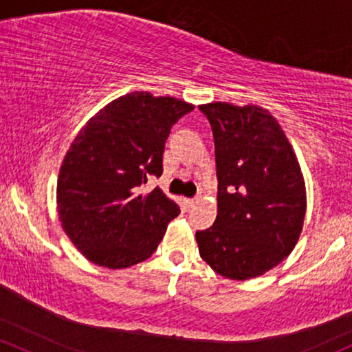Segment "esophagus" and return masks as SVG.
I'll return each instance as SVG.
<instances>
[{
	"instance_id": "34e87169",
	"label": "esophagus",
	"mask_w": 352,
	"mask_h": 352,
	"mask_svg": "<svg viewBox=\"0 0 352 352\" xmlns=\"http://www.w3.org/2000/svg\"><path fill=\"white\" fill-rule=\"evenodd\" d=\"M184 204H185V206H187L188 208H192V207H194L195 204H197V199H185Z\"/></svg>"
}]
</instances>
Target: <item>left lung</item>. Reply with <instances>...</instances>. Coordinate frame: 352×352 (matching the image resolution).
I'll return each instance as SVG.
<instances>
[{
	"instance_id": "obj_1",
	"label": "left lung",
	"mask_w": 352,
	"mask_h": 352,
	"mask_svg": "<svg viewBox=\"0 0 352 352\" xmlns=\"http://www.w3.org/2000/svg\"><path fill=\"white\" fill-rule=\"evenodd\" d=\"M214 133L217 219L195 234L212 270L247 280L294 250L306 217V182L283 126L265 108L214 102L199 105Z\"/></svg>"
}]
</instances>
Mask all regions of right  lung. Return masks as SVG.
<instances>
[{"mask_svg":"<svg viewBox=\"0 0 352 352\" xmlns=\"http://www.w3.org/2000/svg\"><path fill=\"white\" fill-rule=\"evenodd\" d=\"M192 110V103L173 96L132 91L85 123L56 182L61 227L85 258L125 269L155 252L180 210L158 187L145 195L138 187L146 175H162L170 129Z\"/></svg>","mask_w":352,"mask_h":352,"instance_id":"obj_1","label":"right lung"}]
</instances>
